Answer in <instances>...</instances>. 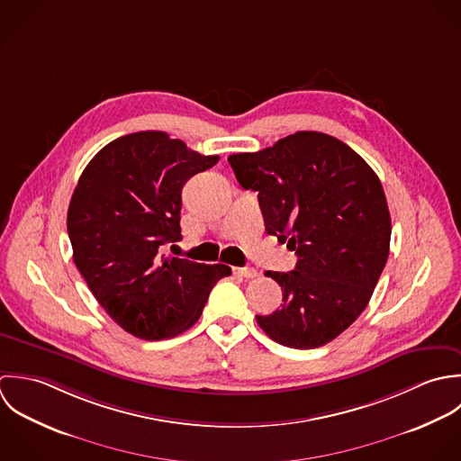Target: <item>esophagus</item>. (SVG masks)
<instances>
[{"instance_id": "obj_1", "label": "esophagus", "mask_w": 461, "mask_h": 461, "mask_svg": "<svg viewBox=\"0 0 461 461\" xmlns=\"http://www.w3.org/2000/svg\"><path fill=\"white\" fill-rule=\"evenodd\" d=\"M235 275L246 277V279H251V277L258 276V271L253 269V267H237V269H235Z\"/></svg>"}]
</instances>
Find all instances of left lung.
Segmentation results:
<instances>
[{
	"label": "left lung",
	"mask_w": 461,
	"mask_h": 461,
	"mask_svg": "<svg viewBox=\"0 0 461 461\" xmlns=\"http://www.w3.org/2000/svg\"><path fill=\"white\" fill-rule=\"evenodd\" d=\"M228 162L239 184L258 192L266 231L297 255L294 271L267 273L283 304L257 315L258 326L294 349L331 342L366 310L388 258L392 224L377 175L321 131H297Z\"/></svg>",
	"instance_id": "obj_1"
}]
</instances>
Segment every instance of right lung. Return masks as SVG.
Masks as SVG:
<instances>
[{"mask_svg": "<svg viewBox=\"0 0 461 461\" xmlns=\"http://www.w3.org/2000/svg\"><path fill=\"white\" fill-rule=\"evenodd\" d=\"M166 131L106 144L84 169L68 210L73 258L104 312L144 340L171 339L201 317L210 290L231 269L166 257L182 239V188L213 167Z\"/></svg>", "mask_w": 461, "mask_h": 461, "instance_id": "obj_1", "label": "right lung"}]
</instances>
